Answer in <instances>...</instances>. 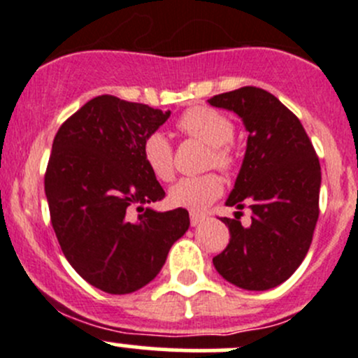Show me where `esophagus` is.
I'll return each instance as SVG.
<instances>
[{
	"mask_svg": "<svg viewBox=\"0 0 358 358\" xmlns=\"http://www.w3.org/2000/svg\"><path fill=\"white\" fill-rule=\"evenodd\" d=\"M206 220V215H201V213H190V225L197 227Z\"/></svg>",
	"mask_w": 358,
	"mask_h": 358,
	"instance_id": "esophagus-1",
	"label": "esophagus"
}]
</instances>
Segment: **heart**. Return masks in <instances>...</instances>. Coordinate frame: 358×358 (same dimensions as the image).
Masks as SVG:
<instances>
[{
  "mask_svg": "<svg viewBox=\"0 0 358 358\" xmlns=\"http://www.w3.org/2000/svg\"><path fill=\"white\" fill-rule=\"evenodd\" d=\"M180 131L189 138H196L209 145L208 166L230 171L236 164L232 138L234 122L222 112L211 107H190L176 122ZM142 157L149 171L161 182H169L175 175V156L169 140L162 133H150L142 143ZM223 192V182L216 173L182 178L169 189V202L176 208L202 211Z\"/></svg>",
  "mask_w": 358,
  "mask_h": 358,
  "instance_id": "1",
  "label": "heart"
}]
</instances>
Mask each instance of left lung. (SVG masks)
I'll use <instances>...</instances> for the list:
<instances>
[{"instance_id":"1","label":"left lung","mask_w":358,"mask_h":358,"mask_svg":"<svg viewBox=\"0 0 358 358\" xmlns=\"http://www.w3.org/2000/svg\"><path fill=\"white\" fill-rule=\"evenodd\" d=\"M213 107L234 110L248 129V147L227 206L251 209L222 218L227 248L213 258L220 275L248 291L279 286L301 265L319 220L320 162L305 128L277 96L256 86L220 93Z\"/></svg>"}]
</instances>
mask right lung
<instances>
[{"label": "right lung", "mask_w": 358, "mask_h": 358, "mask_svg": "<svg viewBox=\"0 0 358 358\" xmlns=\"http://www.w3.org/2000/svg\"><path fill=\"white\" fill-rule=\"evenodd\" d=\"M171 112L100 95L59 128L45 173L50 218L72 268L109 294H128L161 272L189 230L183 208L145 204L164 190L142 157V143ZM137 206L138 217L129 215Z\"/></svg>", "instance_id": "right-lung-1"}]
</instances>
